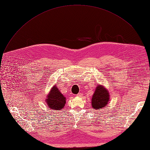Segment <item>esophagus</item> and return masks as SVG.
I'll return each mask as SVG.
<instances>
[{"mask_svg":"<svg viewBox=\"0 0 150 150\" xmlns=\"http://www.w3.org/2000/svg\"><path fill=\"white\" fill-rule=\"evenodd\" d=\"M76 96H77V97H81V96H82V93H78L77 95H76Z\"/></svg>","mask_w":150,"mask_h":150,"instance_id":"1","label":"esophagus"}]
</instances>
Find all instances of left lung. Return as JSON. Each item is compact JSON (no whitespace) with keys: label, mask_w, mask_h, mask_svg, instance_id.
Masks as SVG:
<instances>
[{"label":"left lung","mask_w":150,"mask_h":150,"mask_svg":"<svg viewBox=\"0 0 150 150\" xmlns=\"http://www.w3.org/2000/svg\"><path fill=\"white\" fill-rule=\"evenodd\" d=\"M109 93L102 85H98L92 98V107L97 110L105 108L109 100Z\"/></svg>","instance_id":"left-lung-1"}]
</instances>
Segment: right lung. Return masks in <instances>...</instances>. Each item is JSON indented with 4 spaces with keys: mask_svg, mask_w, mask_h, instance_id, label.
<instances>
[{
    "mask_svg": "<svg viewBox=\"0 0 150 150\" xmlns=\"http://www.w3.org/2000/svg\"><path fill=\"white\" fill-rule=\"evenodd\" d=\"M66 97L61 93L56 85L52 88L45 100L48 106L50 109L53 110H61L62 109L66 103Z\"/></svg>",
    "mask_w": 150,
    "mask_h": 150,
    "instance_id": "add662e5",
    "label": "right lung"
}]
</instances>
